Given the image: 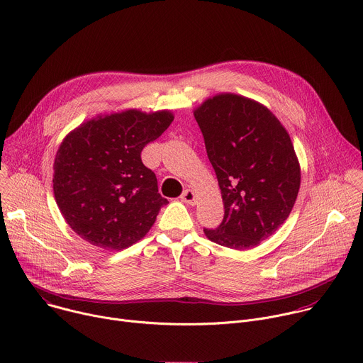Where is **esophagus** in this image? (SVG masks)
<instances>
[{
    "mask_svg": "<svg viewBox=\"0 0 363 363\" xmlns=\"http://www.w3.org/2000/svg\"><path fill=\"white\" fill-rule=\"evenodd\" d=\"M181 199H182L185 203L194 205V203H195L196 196H195V192H194L192 189H185V191H184V194L181 195Z\"/></svg>",
    "mask_w": 363,
    "mask_h": 363,
    "instance_id": "1",
    "label": "esophagus"
}]
</instances>
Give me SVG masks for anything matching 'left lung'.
Segmentation results:
<instances>
[{"instance_id": "obj_1", "label": "left lung", "mask_w": 363, "mask_h": 363, "mask_svg": "<svg viewBox=\"0 0 363 363\" xmlns=\"http://www.w3.org/2000/svg\"><path fill=\"white\" fill-rule=\"evenodd\" d=\"M224 202V220L203 228L211 241L252 248L290 216L300 188L291 139L262 103L221 93L194 111Z\"/></svg>"}]
</instances>
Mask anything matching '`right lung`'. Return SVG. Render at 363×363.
Listing matches in <instances>:
<instances>
[{
  "instance_id": "add662e5",
  "label": "right lung",
  "mask_w": 363,
  "mask_h": 363,
  "mask_svg": "<svg viewBox=\"0 0 363 363\" xmlns=\"http://www.w3.org/2000/svg\"><path fill=\"white\" fill-rule=\"evenodd\" d=\"M169 111L97 116L72 130L55 160L53 191L62 216L83 240L123 250L146 235L161 206L155 174L140 160L172 123Z\"/></svg>"
}]
</instances>
